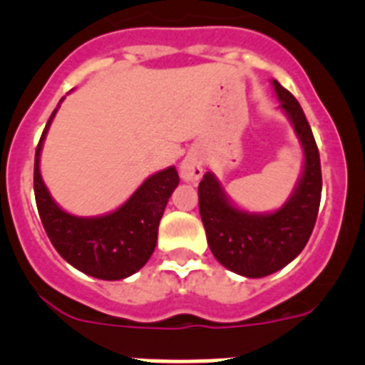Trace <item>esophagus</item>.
Returning <instances> with one entry per match:
<instances>
[{"label": "esophagus", "instance_id": "esophagus-1", "mask_svg": "<svg viewBox=\"0 0 365 365\" xmlns=\"http://www.w3.org/2000/svg\"><path fill=\"white\" fill-rule=\"evenodd\" d=\"M180 177L186 182H197L202 177V157L197 151H190L180 163Z\"/></svg>", "mask_w": 365, "mask_h": 365}]
</instances>
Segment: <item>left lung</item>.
<instances>
[{
	"instance_id": "8db88e82",
	"label": "left lung",
	"mask_w": 365,
	"mask_h": 365,
	"mask_svg": "<svg viewBox=\"0 0 365 365\" xmlns=\"http://www.w3.org/2000/svg\"><path fill=\"white\" fill-rule=\"evenodd\" d=\"M274 91L303 148V172L285 205L270 214H250L230 202L214 173L199 182V212L212 254L222 267L245 278H263L289 265L314 228L322 197L318 146L298 100L278 80Z\"/></svg>"
}]
</instances>
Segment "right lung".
<instances>
[{
    "mask_svg": "<svg viewBox=\"0 0 365 365\" xmlns=\"http://www.w3.org/2000/svg\"><path fill=\"white\" fill-rule=\"evenodd\" d=\"M56 111L58 108L45 125L34 155V195L41 225L56 252L80 272L108 282L128 278L143 269L153 254L160 217L179 185L177 170L170 166L148 177L111 214L98 217L67 214L51 197L40 173L41 146Z\"/></svg>",
    "mask_w": 365,
    "mask_h": 365,
    "instance_id": "add662e5",
    "label": "right lung"
}]
</instances>
